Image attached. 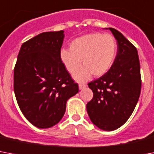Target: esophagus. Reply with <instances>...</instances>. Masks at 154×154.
Instances as JSON below:
<instances>
[{
	"instance_id": "1",
	"label": "esophagus",
	"mask_w": 154,
	"mask_h": 154,
	"mask_svg": "<svg viewBox=\"0 0 154 154\" xmlns=\"http://www.w3.org/2000/svg\"><path fill=\"white\" fill-rule=\"evenodd\" d=\"M86 87H87V85L83 84V83H79V90L83 89V88H85Z\"/></svg>"
}]
</instances>
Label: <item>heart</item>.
Masks as SVG:
<instances>
[{"instance_id":"1","label":"heart","mask_w":154,"mask_h":154,"mask_svg":"<svg viewBox=\"0 0 154 154\" xmlns=\"http://www.w3.org/2000/svg\"><path fill=\"white\" fill-rule=\"evenodd\" d=\"M117 49V41L112 35L89 33L72 40L70 49H61L60 59L71 75L78 71L82 60L83 67L74 78L79 82H84L92 74L98 77L110 69L116 57Z\"/></svg>"}]
</instances>
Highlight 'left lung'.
<instances>
[{
    "label": "left lung",
    "mask_w": 154,
    "mask_h": 154,
    "mask_svg": "<svg viewBox=\"0 0 154 154\" xmlns=\"http://www.w3.org/2000/svg\"><path fill=\"white\" fill-rule=\"evenodd\" d=\"M109 29L117 40V56L105 75L88 83L94 95L87 110L95 126L112 131L132 114L141 93V79L137 48L120 32Z\"/></svg>",
    "instance_id": "obj_1"
}]
</instances>
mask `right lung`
I'll return each instance as SVG.
<instances>
[{
    "instance_id": "add662e5",
    "label": "right lung",
    "mask_w": 154,
    "mask_h": 154,
    "mask_svg": "<svg viewBox=\"0 0 154 154\" xmlns=\"http://www.w3.org/2000/svg\"><path fill=\"white\" fill-rule=\"evenodd\" d=\"M63 31L46 32L22 44L14 68V92L24 117L40 129L62 119L66 103L79 92L60 61Z\"/></svg>"
}]
</instances>
